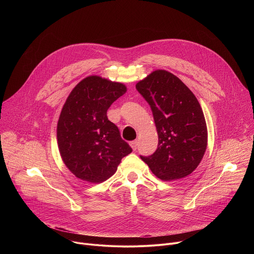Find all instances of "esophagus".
I'll list each match as a JSON object with an SVG mask.
<instances>
[{"label":"esophagus","instance_id":"1","mask_svg":"<svg viewBox=\"0 0 254 254\" xmlns=\"http://www.w3.org/2000/svg\"><path fill=\"white\" fill-rule=\"evenodd\" d=\"M129 146L131 147V149H132L133 151H135V150H136V148H137V141H136V140H132V141H130V142H129Z\"/></svg>","mask_w":254,"mask_h":254}]
</instances>
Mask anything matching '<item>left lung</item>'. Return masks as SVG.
<instances>
[{
	"label": "left lung",
	"instance_id": "1",
	"mask_svg": "<svg viewBox=\"0 0 254 254\" xmlns=\"http://www.w3.org/2000/svg\"><path fill=\"white\" fill-rule=\"evenodd\" d=\"M153 112L159 143L156 152L140 159L163 181L190 175L207 149L208 131L194 93L171 72L153 71L135 85Z\"/></svg>",
	"mask_w": 254,
	"mask_h": 254
}]
</instances>
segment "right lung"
<instances>
[{"instance_id": "obj_1", "label": "right lung", "mask_w": 254, "mask_h": 254, "mask_svg": "<svg viewBox=\"0 0 254 254\" xmlns=\"http://www.w3.org/2000/svg\"><path fill=\"white\" fill-rule=\"evenodd\" d=\"M127 86L97 75L82 79L68 95L57 124L60 156L68 170L88 183H102L131 153L106 112Z\"/></svg>"}]
</instances>
